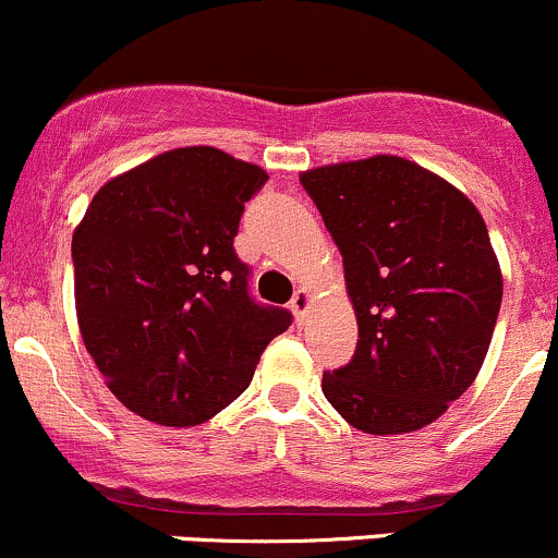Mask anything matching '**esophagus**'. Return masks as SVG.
Returning a JSON list of instances; mask_svg holds the SVG:
<instances>
[{
	"instance_id": "obj_1",
	"label": "esophagus",
	"mask_w": 558,
	"mask_h": 558,
	"mask_svg": "<svg viewBox=\"0 0 558 558\" xmlns=\"http://www.w3.org/2000/svg\"><path fill=\"white\" fill-rule=\"evenodd\" d=\"M310 302H313V294H310L307 289H299L296 294H294V299H291V310H294V315H296L299 324H302L304 315H307Z\"/></svg>"
}]
</instances>
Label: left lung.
Listing matches in <instances>:
<instances>
[{
  "mask_svg": "<svg viewBox=\"0 0 558 558\" xmlns=\"http://www.w3.org/2000/svg\"><path fill=\"white\" fill-rule=\"evenodd\" d=\"M299 181L342 254L357 318L355 355L324 372V396L372 436L430 425L478 377L500 313V264L478 208L392 155Z\"/></svg>",
  "mask_w": 558,
  "mask_h": 558,
  "instance_id": "obj_1",
  "label": "left lung"
}]
</instances>
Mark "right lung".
Here are the masks:
<instances>
[{
    "label": "right lung",
    "mask_w": 558,
    "mask_h": 558,
    "mask_svg": "<svg viewBox=\"0 0 558 558\" xmlns=\"http://www.w3.org/2000/svg\"><path fill=\"white\" fill-rule=\"evenodd\" d=\"M267 173L214 146L162 151L96 192L72 238L87 353L117 401L168 427L201 425L251 385L291 313L248 294L234 254Z\"/></svg>",
    "instance_id": "1"
}]
</instances>
